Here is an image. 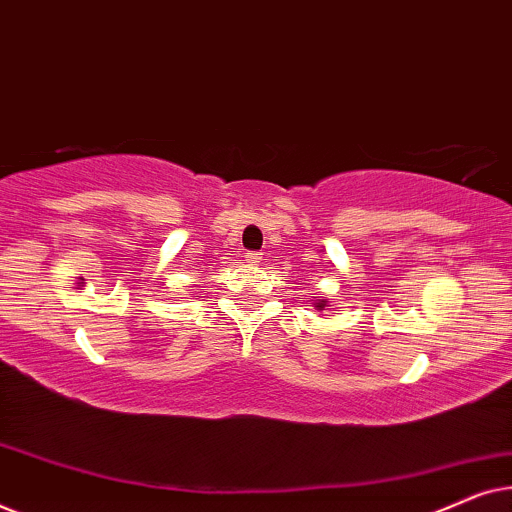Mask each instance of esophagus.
I'll return each mask as SVG.
<instances>
[{"label": "esophagus", "mask_w": 512, "mask_h": 512, "mask_svg": "<svg viewBox=\"0 0 512 512\" xmlns=\"http://www.w3.org/2000/svg\"><path fill=\"white\" fill-rule=\"evenodd\" d=\"M244 261L256 265V263L263 261V254H261V251H247V254H244Z\"/></svg>", "instance_id": "esophagus-1"}]
</instances>
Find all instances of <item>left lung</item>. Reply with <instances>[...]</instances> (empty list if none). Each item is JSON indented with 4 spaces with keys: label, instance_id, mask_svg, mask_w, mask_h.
<instances>
[{
    "label": "left lung",
    "instance_id": "left-lung-1",
    "mask_svg": "<svg viewBox=\"0 0 512 512\" xmlns=\"http://www.w3.org/2000/svg\"><path fill=\"white\" fill-rule=\"evenodd\" d=\"M314 307H317V310H324V307H326V300H319V303H314Z\"/></svg>",
    "mask_w": 512,
    "mask_h": 512
}]
</instances>
